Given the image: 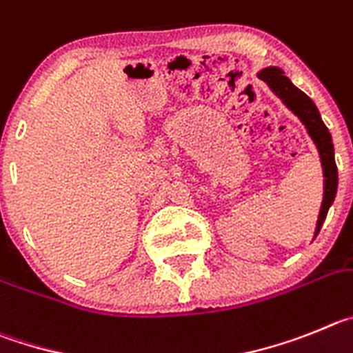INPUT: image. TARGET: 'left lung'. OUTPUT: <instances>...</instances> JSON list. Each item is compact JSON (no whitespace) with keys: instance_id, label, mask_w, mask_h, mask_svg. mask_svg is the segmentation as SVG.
<instances>
[{"instance_id":"1","label":"left lung","mask_w":353,"mask_h":353,"mask_svg":"<svg viewBox=\"0 0 353 353\" xmlns=\"http://www.w3.org/2000/svg\"><path fill=\"white\" fill-rule=\"evenodd\" d=\"M256 77L269 85V90L281 100V103L294 116L299 117V121L304 125L310 139L316 145L323 174V200L322 205H320L319 220H316L315 227L316 237L323 221H325L327 211L334 202L336 192H338V167H336L334 161V144H332L331 133L323 125L322 116H320L313 100L306 93H303L299 88H295L292 84V81L285 75L283 70L278 68V66H265L256 74Z\"/></svg>"}]
</instances>
